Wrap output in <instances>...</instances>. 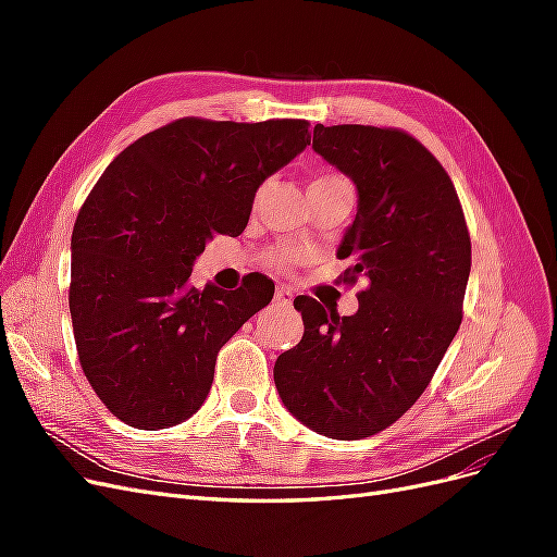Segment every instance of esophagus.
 I'll return each instance as SVG.
<instances>
[{"label": "esophagus", "instance_id": "obj_1", "mask_svg": "<svg viewBox=\"0 0 557 557\" xmlns=\"http://www.w3.org/2000/svg\"><path fill=\"white\" fill-rule=\"evenodd\" d=\"M274 301L278 307H290L293 305V290L283 288V285H278L276 293H274Z\"/></svg>", "mask_w": 557, "mask_h": 557}]
</instances>
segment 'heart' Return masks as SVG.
Here are the masks:
<instances>
[{"mask_svg": "<svg viewBox=\"0 0 557 557\" xmlns=\"http://www.w3.org/2000/svg\"><path fill=\"white\" fill-rule=\"evenodd\" d=\"M334 181H346L342 174L334 172H325L311 181V185H320V183H334ZM301 260V250L295 246H278L267 256V264L274 269H290L293 264H297Z\"/></svg>", "mask_w": 557, "mask_h": 557, "instance_id": "heart-1", "label": "heart"}]
</instances>
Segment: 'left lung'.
Masks as SVG:
<instances>
[{
    "label": "left lung",
    "instance_id": "8db88e82",
    "mask_svg": "<svg viewBox=\"0 0 557 557\" xmlns=\"http://www.w3.org/2000/svg\"><path fill=\"white\" fill-rule=\"evenodd\" d=\"M313 150L358 188L336 250L352 264L336 281L362 278L364 290L352 315L295 297L305 336L281 352L274 381L301 423L356 442L391 428L430 385L462 323L471 239L450 176L409 132L315 125Z\"/></svg>",
    "mask_w": 557,
    "mask_h": 557
}]
</instances>
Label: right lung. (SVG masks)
Segmentation results:
<instances>
[{
	"instance_id": "1",
	"label": "right lung",
	"mask_w": 557,
	"mask_h": 557,
	"mask_svg": "<svg viewBox=\"0 0 557 557\" xmlns=\"http://www.w3.org/2000/svg\"><path fill=\"white\" fill-rule=\"evenodd\" d=\"M311 144L309 121L178 117L129 144L83 201L72 232L70 311L83 374L137 430L183 423L205 404L218 350L274 297L190 288L215 234L239 237L267 176Z\"/></svg>"
}]
</instances>
